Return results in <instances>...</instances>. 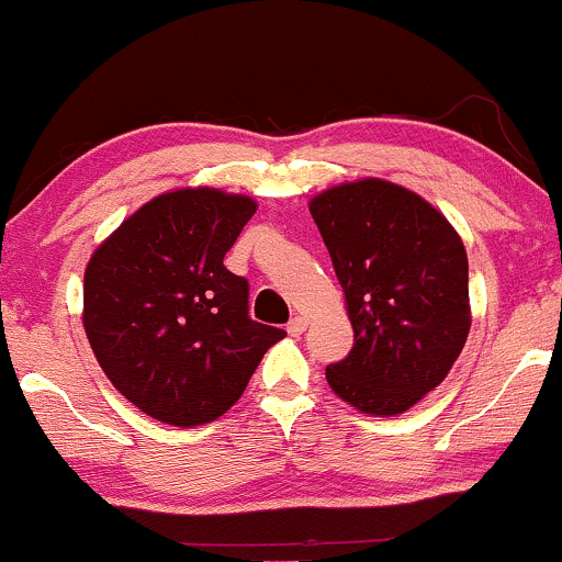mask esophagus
<instances>
[{"instance_id":"1","label":"esophagus","mask_w":562,"mask_h":562,"mask_svg":"<svg viewBox=\"0 0 562 562\" xmlns=\"http://www.w3.org/2000/svg\"><path fill=\"white\" fill-rule=\"evenodd\" d=\"M303 330H306V319L303 317H293L288 322V333L293 335V338H299V335H303Z\"/></svg>"}]
</instances>
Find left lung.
Here are the masks:
<instances>
[{"mask_svg":"<svg viewBox=\"0 0 562 562\" xmlns=\"http://www.w3.org/2000/svg\"><path fill=\"white\" fill-rule=\"evenodd\" d=\"M308 211L353 327L327 383L367 415H398L447 378L468 340L465 245L434 205L383 179L333 187Z\"/></svg>","mask_w":562,"mask_h":562,"instance_id":"8db88e82","label":"left lung"}]
</instances>
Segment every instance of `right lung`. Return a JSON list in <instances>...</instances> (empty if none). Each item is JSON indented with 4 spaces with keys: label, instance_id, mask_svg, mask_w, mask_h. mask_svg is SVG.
<instances>
[{
    "label": "right lung",
    "instance_id": "right-lung-1",
    "mask_svg": "<svg viewBox=\"0 0 562 562\" xmlns=\"http://www.w3.org/2000/svg\"><path fill=\"white\" fill-rule=\"evenodd\" d=\"M256 203L209 190L166 192L89 259L83 330L111 383L145 415L192 428L243 396L285 335L248 314V280L224 267Z\"/></svg>",
    "mask_w": 562,
    "mask_h": 562
}]
</instances>
